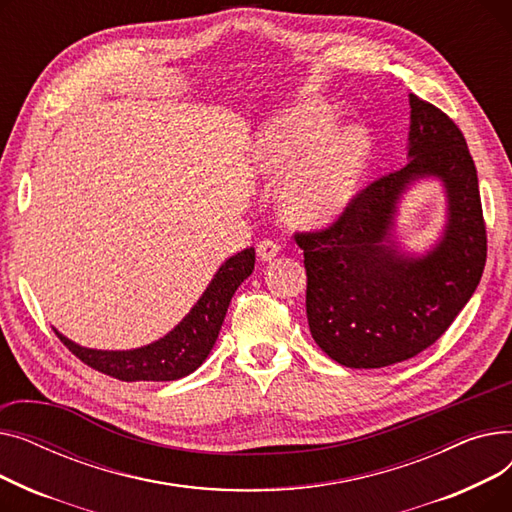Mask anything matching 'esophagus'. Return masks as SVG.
<instances>
[{"instance_id":"1","label":"esophagus","mask_w":512,"mask_h":512,"mask_svg":"<svg viewBox=\"0 0 512 512\" xmlns=\"http://www.w3.org/2000/svg\"><path fill=\"white\" fill-rule=\"evenodd\" d=\"M280 253V242L274 238H263L257 242V255L263 261H272Z\"/></svg>"}]
</instances>
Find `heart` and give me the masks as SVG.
<instances>
[{
  "instance_id": "1",
  "label": "heart",
  "mask_w": 512,
  "mask_h": 512,
  "mask_svg": "<svg viewBox=\"0 0 512 512\" xmlns=\"http://www.w3.org/2000/svg\"><path fill=\"white\" fill-rule=\"evenodd\" d=\"M328 105L307 103L267 130L255 147L257 168L282 178L311 155L336 128ZM367 141L361 128H346L290 174L282 193L288 220L303 226L326 224L353 199L365 166Z\"/></svg>"
}]
</instances>
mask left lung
Here are the masks:
<instances>
[{"instance_id":"1","label":"left lung","mask_w":512,"mask_h":512,"mask_svg":"<svg viewBox=\"0 0 512 512\" xmlns=\"http://www.w3.org/2000/svg\"><path fill=\"white\" fill-rule=\"evenodd\" d=\"M409 161L359 191L328 228L294 232L307 270V319L317 346L353 369L407 361L432 346L475 292L488 257L479 182L461 128L409 95ZM443 180L449 222L423 258L398 254L395 203L419 177Z\"/></svg>"}]
</instances>
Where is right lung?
I'll use <instances>...</instances> for the list:
<instances>
[{"instance_id":"add662e5","label":"right lung","mask_w":512,"mask_h":512,"mask_svg":"<svg viewBox=\"0 0 512 512\" xmlns=\"http://www.w3.org/2000/svg\"><path fill=\"white\" fill-rule=\"evenodd\" d=\"M255 267V249L232 255L209 282L197 305L164 338L134 351H95L78 346L58 330L68 351L85 365L122 382H172L193 373L211 353L236 288Z\"/></svg>"}]
</instances>
